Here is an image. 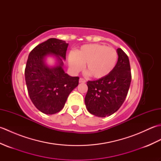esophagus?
Masks as SVG:
<instances>
[{"mask_svg":"<svg viewBox=\"0 0 161 161\" xmlns=\"http://www.w3.org/2000/svg\"><path fill=\"white\" fill-rule=\"evenodd\" d=\"M79 82L80 83H85L86 82V80H84L83 78H80V80H79Z\"/></svg>","mask_w":161,"mask_h":161,"instance_id":"34e87169","label":"esophagus"}]
</instances>
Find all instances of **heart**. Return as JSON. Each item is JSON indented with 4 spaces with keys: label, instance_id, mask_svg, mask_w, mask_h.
Here are the masks:
<instances>
[{
    "label": "heart",
    "instance_id": "heart-1",
    "mask_svg": "<svg viewBox=\"0 0 161 161\" xmlns=\"http://www.w3.org/2000/svg\"><path fill=\"white\" fill-rule=\"evenodd\" d=\"M118 53L114 48L102 44H88L70 53L68 64L75 73L83 69L86 64L88 73L95 79H102L110 74L118 61Z\"/></svg>",
    "mask_w": 161,
    "mask_h": 161
}]
</instances>
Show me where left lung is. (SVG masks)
<instances>
[{
  "instance_id": "obj_1",
  "label": "left lung",
  "mask_w": 161,
  "mask_h": 161,
  "mask_svg": "<svg viewBox=\"0 0 161 161\" xmlns=\"http://www.w3.org/2000/svg\"><path fill=\"white\" fill-rule=\"evenodd\" d=\"M118 62L111 73L104 78L88 81L85 104L90 114L98 117L109 116L117 111L127 95L131 80L129 57L117 49Z\"/></svg>"
}]
</instances>
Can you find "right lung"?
<instances>
[{"label": "right lung", "instance_id": "1", "mask_svg": "<svg viewBox=\"0 0 161 161\" xmlns=\"http://www.w3.org/2000/svg\"><path fill=\"white\" fill-rule=\"evenodd\" d=\"M68 43L51 38L39 44L29 54L25 77L28 94L36 108L45 114L59 112L68 95L78 86L79 77H71L63 69ZM50 54L56 57L58 64L49 67L45 62Z\"/></svg>", "mask_w": 161, "mask_h": 161}]
</instances>
